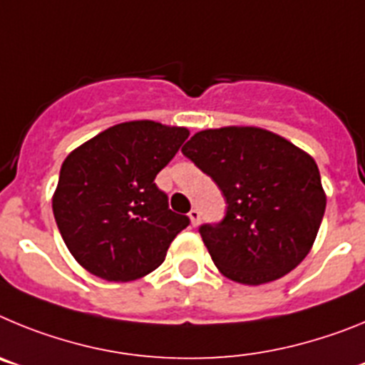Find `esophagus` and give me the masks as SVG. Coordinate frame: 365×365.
<instances>
[{
	"label": "esophagus",
	"mask_w": 365,
	"mask_h": 365,
	"mask_svg": "<svg viewBox=\"0 0 365 365\" xmlns=\"http://www.w3.org/2000/svg\"><path fill=\"white\" fill-rule=\"evenodd\" d=\"M190 219H192V225L193 227H197L199 221H201V212H199V208H192V210L188 212Z\"/></svg>",
	"instance_id": "esophagus-1"
}]
</instances>
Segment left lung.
<instances>
[{
	"label": "left lung",
	"instance_id": "obj_1",
	"mask_svg": "<svg viewBox=\"0 0 365 365\" xmlns=\"http://www.w3.org/2000/svg\"><path fill=\"white\" fill-rule=\"evenodd\" d=\"M182 155L212 177L227 201L221 221L199 227L227 278L261 285L302 263L325 212L311 155L272 131L235 125L199 131Z\"/></svg>",
	"mask_w": 365,
	"mask_h": 365
}]
</instances>
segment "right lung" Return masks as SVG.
<instances>
[{
  "label": "right lung",
  "instance_id": "add662e5",
  "mask_svg": "<svg viewBox=\"0 0 365 365\" xmlns=\"http://www.w3.org/2000/svg\"><path fill=\"white\" fill-rule=\"evenodd\" d=\"M188 135L159 122H124L67 155L53 212L83 269L108 282H130L163 263L190 217L170 210L155 177Z\"/></svg>",
  "mask_w": 365,
  "mask_h": 365
}]
</instances>
